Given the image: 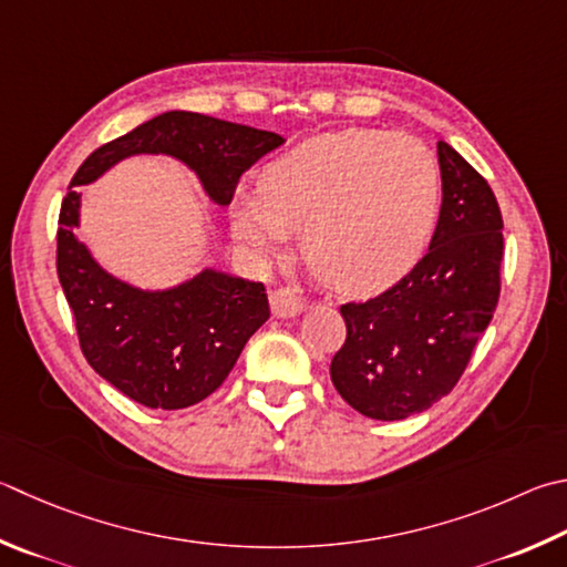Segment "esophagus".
<instances>
[{"mask_svg":"<svg viewBox=\"0 0 567 567\" xmlns=\"http://www.w3.org/2000/svg\"><path fill=\"white\" fill-rule=\"evenodd\" d=\"M270 307L275 317H295L305 310V300L297 295L292 287H277L270 295Z\"/></svg>","mask_w":567,"mask_h":567,"instance_id":"34e87169","label":"esophagus"}]
</instances>
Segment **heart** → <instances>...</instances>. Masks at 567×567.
Instances as JSON below:
<instances>
[{"mask_svg":"<svg viewBox=\"0 0 567 567\" xmlns=\"http://www.w3.org/2000/svg\"><path fill=\"white\" fill-rule=\"evenodd\" d=\"M441 173L406 133L349 128L307 138L238 190L230 225L243 248L267 255L300 230L317 280L342 295H372L419 262L434 233Z\"/></svg>","mask_w":567,"mask_h":567,"instance_id":"heart-1","label":"heart"}]
</instances>
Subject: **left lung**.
Returning a JSON list of instances; mask_svg holds the SVG:
<instances>
[{
  "label": "left lung",
  "instance_id": "1",
  "mask_svg": "<svg viewBox=\"0 0 567 567\" xmlns=\"http://www.w3.org/2000/svg\"><path fill=\"white\" fill-rule=\"evenodd\" d=\"M441 200L429 252L386 292L339 307L347 339L332 384L379 421L421 414L468 367L501 295L503 218L486 178L439 141Z\"/></svg>",
  "mask_w": 567,
  "mask_h": 567
}]
</instances>
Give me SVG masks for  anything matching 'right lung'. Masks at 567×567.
I'll return each instance as SVG.
<instances>
[{"label":"right lung","instance_id":"1","mask_svg":"<svg viewBox=\"0 0 567 567\" xmlns=\"http://www.w3.org/2000/svg\"><path fill=\"white\" fill-rule=\"evenodd\" d=\"M282 143L272 131L168 111L104 143L71 178L56 230L59 282L86 362L128 399L171 411L210 396L267 322L270 305L262 282L215 270L166 292H143L111 277L74 238L81 203L74 185L96 181L136 153H166L198 173L210 200L228 205L243 173Z\"/></svg>","mask_w":567,"mask_h":567}]
</instances>
